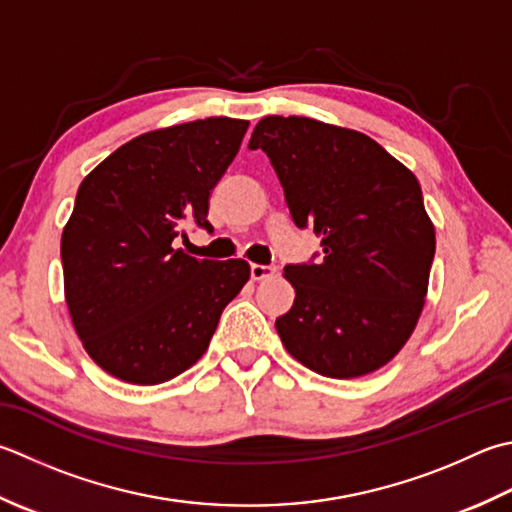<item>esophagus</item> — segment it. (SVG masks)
<instances>
[{"label": "esophagus", "instance_id": "esophagus-1", "mask_svg": "<svg viewBox=\"0 0 512 512\" xmlns=\"http://www.w3.org/2000/svg\"><path fill=\"white\" fill-rule=\"evenodd\" d=\"M275 273V268L273 266H264V264H250V277L253 279H266V277H270Z\"/></svg>", "mask_w": 512, "mask_h": 512}]
</instances>
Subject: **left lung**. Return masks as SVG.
<instances>
[{
  "label": "left lung",
  "mask_w": 512,
  "mask_h": 512,
  "mask_svg": "<svg viewBox=\"0 0 512 512\" xmlns=\"http://www.w3.org/2000/svg\"><path fill=\"white\" fill-rule=\"evenodd\" d=\"M248 148L268 155L297 228L322 237V259L284 268L286 350L324 377L382 368L415 330L435 257L417 177L375 139L308 117H264Z\"/></svg>",
  "instance_id": "obj_1"
}]
</instances>
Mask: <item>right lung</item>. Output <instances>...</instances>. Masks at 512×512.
Returning a JSON list of instances; mask_svg holds the SVG:
<instances>
[{
  "instance_id": "1",
  "label": "right lung",
  "mask_w": 512,
  "mask_h": 512,
  "mask_svg": "<svg viewBox=\"0 0 512 512\" xmlns=\"http://www.w3.org/2000/svg\"><path fill=\"white\" fill-rule=\"evenodd\" d=\"M246 119L208 117L119 146L77 190L62 235L66 304L106 373L153 386L206 353L219 317L250 277L244 259L173 248L206 228L208 197L237 155Z\"/></svg>"
}]
</instances>
